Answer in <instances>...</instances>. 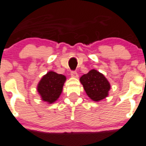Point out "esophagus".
Listing matches in <instances>:
<instances>
[{"mask_svg": "<svg viewBox=\"0 0 146 146\" xmlns=\"http://www.w3.org/2000/svg\"><path fill=\"white\" fill-rule=\"evenodd\" d=\"M71 76H72V78H78V74L76 72H71Z\"/></svg>", "mask_w": 146, "mask_h": 146, "instance_id": "34e87169", "label": "esophagus"}]
</instances>
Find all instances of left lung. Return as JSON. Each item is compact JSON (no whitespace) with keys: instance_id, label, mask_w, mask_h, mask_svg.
Segmentation results:
<instances>
[{"instance_id":"1","label":"left lung","mask_w":146,"mask_h":146,"mask_svg":"<svg viewBox=\"0 0 146 146\" xmlns=\"http://www.w3.org/2000/svg\"><path fill=\"white\" fill-rule=\"evenodd\" d=\"M80 81L88 97L94 102H100L109 95L110 84L103 74L96 69L81 76Z\"/></svg>"}]
</instances>
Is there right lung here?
<instances>
[{"label": "right lung", "instance_id": "1", "mask_svg": "<svg viewBox=\"0 0 146 146\" xmlns=\"http://www.w3.org/2000/svg\"><path fill=\"white\" fill-rule=\"evenodd\" d=\"M66 80V76L50 71L44 74L37 85V92L43 102L53 104L60 98Z\"/></svg>", "mask_w": 146, "mask_h": 146}]
</instances>
